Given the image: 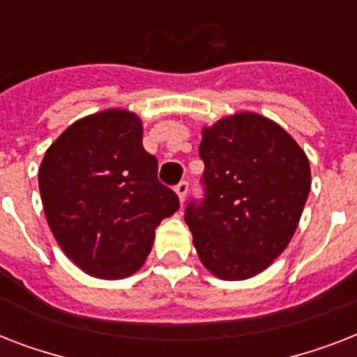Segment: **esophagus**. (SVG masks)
<instances>
[{"label":"esophagus","mask_w":357,"mask_h":357,"mask_svg":"<svg viewBox=\"0 0 357 357\" xmlns=\"http://www.w3.org/2000/svg\"><path fill=\"white\" fill-rule=\"evenodd\" d=\"M187 192H189V183H187V181H181V183L176 185V195H178L181 204H183L185 198H187Z\"/></svg>","instance_id":"esophagus-1"}]
</instances>
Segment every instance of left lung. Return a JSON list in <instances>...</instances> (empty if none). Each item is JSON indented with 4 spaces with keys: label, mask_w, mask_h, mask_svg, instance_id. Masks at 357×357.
Listing matches in <instances>:
<instances>
[{
    "label": "left lung",
    "mask_w": 357,
    "mask_h": 357,
    "mask_svg": "<svg viewBox=\"0 0 357 357\" xmlns=\"http://www.w3.org/2000/svg\"><path fill=\"white\" fill-rule=\"evenodd\" d=\"M204 200L185 222L198 257L220 280L263 272L293 238L311 189L310 161L291 135L255 113L202 131Z\"/></svg>",
    "instance_id": "1"
}]
</instances>
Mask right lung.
Listing matches in <instances>:
<instances>
[{
    "instance_id": "obj_1",
    "label": "right lung",
    "mask_w": 357,
    "mask_h": 357,
    "mask_svg": "<svg viewBox=\"0 0 357 357\" xmlns=\"http://www.w3.org/2000/svg\"><path fill=\"white\" fill-rule=\"evenodd\" d=\"M47 226L81 271L122 280L150 254L155 228L179 209L142 146V122L126 109L77 120L47 148L38 168Z\"/></svg>"
}]
</instances>
